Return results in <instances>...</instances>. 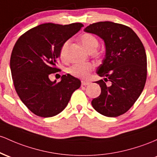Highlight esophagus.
<instances>
[{
	"instance_id": "34e87169",
	"label": "esophagus",
	"mask_w": 157,
	"mask_h": 157,
	"mask_svg": "<svg viewBox=\"0 0 157 157\" xmlns=\"http://www.w3.org/2000/svg\"><path fill=\"white\" fill-rule=\"evenodd\" d=\"M90 84V82H88V81H82V86H87L88 84Z\"/></svg>"
}]
</instances>
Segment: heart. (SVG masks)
Segmentation results:
<instances>
[{
  "label": "heart",
  "instance_id": "b5f03b06",
  "mask_svg": "<svg viewBox=\"0 0 157 157\" xmlns=\"http://www.w3.org/2000/svg\"><path fill=\"white\" fill-rule=\"evenodd\" d=\"M80 40L82 44L89 52H95L99 44V42L96 37L90 33H84L82 36H81ZM69 44V40H67L63 44L61 51H60V56L61 59L64 60L66 59L67 51ZM93 68H94V66L91 63H79V64L73 65L69 69V73L74 77L86 79L90 76Z\"/></svg>",
  "mask_w": 157,
  "mask_h": 157
}]
</instances>
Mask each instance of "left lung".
<instances>
[{
	"instance_id": "8db88e82",
	"label": "left lung",
	"mask_w": 157,
	"mask_h": 157,
	"mask_svg": "<svg viewBox=\"0 0 157 157\" xmlns=\"http://www.w3.org/2000/svg\"><path fill=\"white\" fill-rule=\"evenodd\" d=\"M84 32L96 35L105 45V57L96 73L101 94L91 101L96 111L117 117L133 106L143 90L147 78V56L142 41L133 29L123 24L101 21ZM109 80L110 84L105 82Z\"/></svg>"
}]
</instances>
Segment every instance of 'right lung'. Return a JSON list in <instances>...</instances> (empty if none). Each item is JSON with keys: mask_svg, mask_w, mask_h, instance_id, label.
I'll list each match as a JSON object with an SVG mask.
<instances>
[{"mask_svg": "<svg viewBox=\"0 0 157 157\" xmlns=\"http://www.w3.org/2000/svg\"><path fill=\"white\" fill-rule=\"evenodd\" d=\"M84 25L74 23L60 25L43 24L29 29L17 39L10 58L12 81L23 103L40 117H52L67 107L81 81L67 74L61 82L50 81L63 44Z\"/></svg>", "mask_w": 157, "mask_h": 157, "instance_id": "add662e5", "label": "right lung"}]
</instances>
